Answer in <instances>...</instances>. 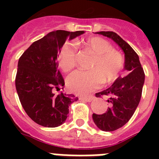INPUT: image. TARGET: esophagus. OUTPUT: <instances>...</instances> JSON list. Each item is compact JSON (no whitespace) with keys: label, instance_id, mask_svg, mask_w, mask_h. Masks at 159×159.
<instances>
[{"label":"esophagus","instance_id":"esophagus-1","mask_svg":"<svg viewBox=\"0 0 159 159\" xmlns=\"http://www.w3.org/2000/svg\"><path fill=\"white\" fill-rule=\"evenodd\" d=\"M80 99L82 100V101H85V102H92V101H93L94 97H92V96H90V97H81Z\"/></svg>","mask_w":159,"mask_h":159}]
</instances>
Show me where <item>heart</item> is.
I'll use <instances>...</instances> for the list:
<instances>
[{
	"instance_id": "heart-1",
	"label": "heart",
	"mask_w": 159,
	"mask_h": 159,
	"mask_svg": "<svg viewBox=\"0 0 159 159\" xmlns=\"http://www.w3.org/2000/svg\"><path fill=\"white\" fill-rule=\"evenodd\" d=\"M78 46L94 54L90 71H76L67 78V87L76 94H87L97 89L102 82L109 84L117 79L125 66L122 53L115 50L108 41L100 37H91ZM77 48L73 43H64L58 54V64L63 72L72 71L77 63Z\"/></svg>"
}]
</instances>
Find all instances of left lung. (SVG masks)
<instances>
[{
    "label": "left lung",
    "mask_w": 159,
    "mask_h": 159,
    "mask_svg": "<svg viewBox=\"0 0 159 159\" xmlns=\"http://www.w3.org/2000/svg\"><path fill=\"white\" fill-rule=\"evenodd\" d=\"M113 39L125 53V69L129 74L118 77L108 89L98 92L97 97H108L110 107L104 114L93 113L92 119L100 129L114 131L121 128L128 122L134 113L142 96L144 83V72L138 54L120 36L113 31L97 32Z\"/></svg>",
    "instance_id": "left-lung-1"
}]
</instances>
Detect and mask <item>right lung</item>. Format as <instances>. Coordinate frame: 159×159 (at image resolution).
I'll list each match as a JSON object with an SVG mask.
<instances>
[{
    "label": "right lung",
    "instance_id": "obj_1",
    "mask_svg": "<svg viewBox=\"0 0 159 159\" xmlns=\"http://www.w3.org/2000/svg\"><path fill=\"white\" fill-rule=\"evenodd\" d=\"M83 30H56L34 42L20 56L16 77L19 99L29 117L39 125L54 128L66 120L71 103L78 98L59 93L65 82L57 69V53L67 39H72Z\"/></svg>",
    "mask_w": 159,
    "mask_h": 159
}]
</instances>
